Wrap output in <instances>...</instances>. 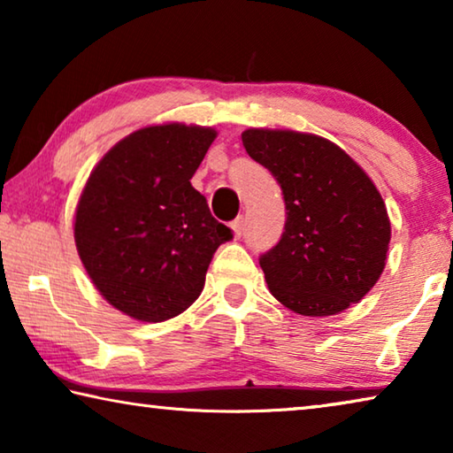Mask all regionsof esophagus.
<instances>
[{
    "label": "esophagus",
    "mask_w": 453,
    "mask_h": 453,
    "mask_svg": "<svg viewBox=\"0 0 453 453\" xmlns=\"http://www.w3.org/2000/svg\"><path fill=\"white\" fill-rule=\"evenodd\" d=\"M232 229H234V235L235 237H242L243 234V218H237L232 221Z\"/></svg>",
    "instance_id": "34e87169"
}]
</instances>
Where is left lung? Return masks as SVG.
Instances as JSON below:
<instances>
[{"instance_id":"8db88e82","label":"left lung","mask_w":453,"mask_h":453,"mask_svg":"<svg viewBox=\"0 0 453 453\" xmlns=\"http://www.w3.org/2000/svg\"><path fill=\"white\" fill-rule=\"evenodd\" d=\"M242 142L286 203L280 242L259 256L272 296L313 318L357 303L380 280L392 234L373 181L324 137L248 129Z\"/></svg>"}]
</instances>
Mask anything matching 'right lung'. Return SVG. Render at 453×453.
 I'll list each match as a JSON object with an SVG mask.
<instances>
[{"label": "right lung", "instance_id": "right-lung-1", "mask_svg": "<svg viewBox=\"0 0 453 453\" xmlns=\"http://www.w3.org/2000/svg\"><path fill=\"white\" fill-rule=\"evenodd\" d=\"M213 140L211 127H143L113 145L83 188L75 245L99 294L129 318L164 321L189 308L234 237L189 181Z\"/></svg>", "mask_w": 453, "mask_h": 453}]
</instances>
